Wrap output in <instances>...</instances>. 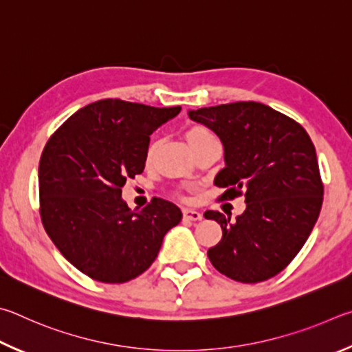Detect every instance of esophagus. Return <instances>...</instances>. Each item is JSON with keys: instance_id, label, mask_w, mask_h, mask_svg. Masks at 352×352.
<instances>
[{"instance_id": "34e87169", "label": "esophagus", "mask_w": 352, "mask_h": 352, "mask_svg": "<svg viewBox=\"0 0 352 352\" xmlns=\"http://www.w3.org/2000/svg\"><path fill=\"white\" fill-rule=\"evenodd\" d=\"M184 218L190 219V221H201L202 219V213L193 210V208H184Z\"/></svg>"}]
</instances>
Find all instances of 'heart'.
<instances>
[{"instance_id":"heart-1","label":"heart","mask_w":352,"mask_h":352,"mask_svg":"<svg viewBox=\"0 0 352 352\" xmlns=\"http://www.w3.org/2000/svg\"><path fill=\"white\" fill-rule=\"evenodd\" d=\"M207 134H210V133H208L206 128H202V126H193V128L190 129V131L187 133V140H188V142H193L195 139L204 138V135H207ZM153 151H154V146L151 145L150 148H148V151H146V157H148V159L151 157Z\"/></svg>"}]
</instances>
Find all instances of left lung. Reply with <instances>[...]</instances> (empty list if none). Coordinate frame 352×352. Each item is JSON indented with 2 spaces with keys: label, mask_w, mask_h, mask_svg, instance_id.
<instances>
[{
  "label": "left lung",
  "mask_w": 352,
  "mask_h": 352,
  "mask_svg": "<svg viewBox=\"0 0 352 352\" xmlns=\"http://www.w3.org/2000/svg\"><path fill=\"white\" fill-rule=\"evenodd\" d=\"M188 117L210 128L224 145L226 166L214 177V186L226 190L221 201L245 198L236 221L204 213L223 229L208 260L235 281L272 278L303 248L322 210L323 184L309 134L258 102L190 109Z\"/></svg>",
  "instance_id": "8db88e82"
}]
</instances>
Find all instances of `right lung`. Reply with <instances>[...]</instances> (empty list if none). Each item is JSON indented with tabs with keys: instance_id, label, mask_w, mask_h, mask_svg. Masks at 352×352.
Returning <instances> with one entry per match:
<instances>
[{
	"instance_id": "obj_1",
	"label": "right lung",
	"mask_w": 352,
	"mask_h": 352,
	"mask_svg": "<svg viewBox=\"0 0 352 352\" xmlns=\"http://www.w3.org/2000/svg\"><path fill=\"white\" fill-rule=\"evenodd\" d=\"M179 113L104 98L74 113L47 140L38 165L41 223L89 278L126 283L144 274L165 233L181 223L170 201L131 210L122 199L126 179L145 168L150 135Z\"/></svg>"
}]
</instances>
